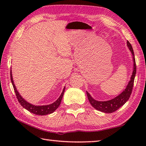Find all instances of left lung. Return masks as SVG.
<instances>
[{"mask_svg": "<svg viewBox=\"0 0 146 146\" xmlns=\"http://www.w3.org/2000/svg\"><path fill=\"white\" fill-rule=\"evenodd\" d=\"M127 44L129 49L132 54L133 61H134V69H133V72L132 74L131 80L129 81L127 86H126V88L119 95H118L117 97L111 99V100L104 102L95 100V99L91 97V95L89 94V93L86 92V95H87L88 100L90 104L92 105V107H94L97 110L102 111V112L107 113L114 112L115 111L117 110L120 107H122V105L126 103L127 101L129 100V98L131 97V95L132 94L133 86H134L135 76L136 74V64L134 57V52L132 47V45L128 41L127 42Z\"/></svg>", "mask_w": 146, "mask_h": 146, "instance_id": "left-lung-1", "label": "left lung"}]
</instances>
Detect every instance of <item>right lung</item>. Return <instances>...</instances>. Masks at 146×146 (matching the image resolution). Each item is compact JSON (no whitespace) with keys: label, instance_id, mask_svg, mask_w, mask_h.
<instances>
[{"label":"right lung","instance_id":"right-lung-1","mask_svg":"<svg viewBox=\"0 0 146 146\" xmlns=\"http://www.w3.org/2000/svg\"><path fill=\"white\" fill-rule=\"evenodd\" d=\"M11 82L12 83V85H13L15 95H16V97L17 98L20 104L21 105V106H23L24 108H26V110L29 111L30 112L36 115H45L50 114L52 112H54V111L58 108V107L60 106L62 98H63V96L64 95L65 87H64L63 90L62 92L60 97H59L58 100L56 101H55L54 103L49 105H47L37 106V105H34L31 104H29V102L26 101L20 95L19 93L17 92L16 87H15V86L14 83L11 70Z\"/></svg>","mask_w":146,"mask_h":146}]
</instances>
